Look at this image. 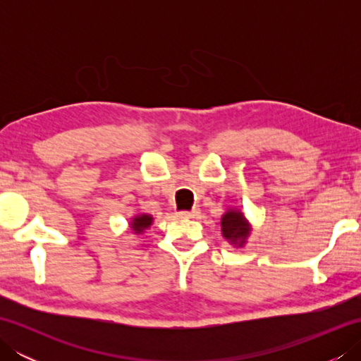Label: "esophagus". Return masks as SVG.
Returning a JSON list of instances; mask_svg holds the SVG:
<instances>
[{"label": "esophagus", "instance_id": "esophagus-1", "mask_svg": "<svg viewBox=\"0 0 361 361\" xmlns=\"http://www.w3.org/2000/svg\"><path fill=\"white\" fill-rule=\"evenodd\" d=\"M198 214H200V209L194 208L192 211H181V212H178V216L185 217V219H194V217L198 216Z\"/></svg>", "mask_w": 361, "mask_h": 361}]
</instances>
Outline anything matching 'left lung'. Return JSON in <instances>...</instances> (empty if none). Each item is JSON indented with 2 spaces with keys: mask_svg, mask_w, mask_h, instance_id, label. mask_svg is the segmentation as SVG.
I'll list each match as a JSON object with an SVG mask.
<instances>
[{
  "mask_svg": "<svg viewBox=\"0 0 361 361\" xmlns=\"http://www.w3.org/2000/svg\"><path fill=\"white\" fill-rule=\"evenodd\" d=\"M221 234L225 239L234 245L235 248H242L247 243L251 234V224L239 209H226L221 216Z\"/></svg>",
  "mask_w": 361,
  "mask_h": 361,
  "instance_id": "1",
  "label": "left lung"
}]
</instances>
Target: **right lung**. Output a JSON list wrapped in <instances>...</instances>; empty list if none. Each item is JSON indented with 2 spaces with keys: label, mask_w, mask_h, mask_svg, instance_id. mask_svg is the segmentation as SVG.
Segmentation results:
<instances>
[{
  "label": "right lung",
  "mask_w": 361,
  "mask_h": 361,
  "mask_svg": "<svg viewBox=\"0 0 361 361\" xmlns=\"http://www.w3.org/2000/svg\"><path fill=\"white\" fill-rule=\"evenodd\" d=\"M153 224V217L150 214H136V216L130 220V229L135 234H142L145 229H149Z\"/></svg>",
  "instance_id": "add662e5"
}]
</instances>
